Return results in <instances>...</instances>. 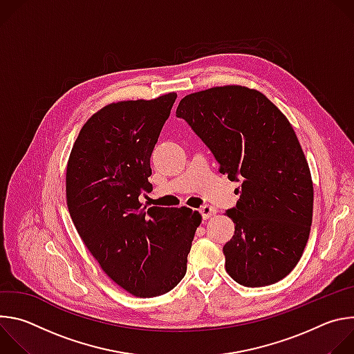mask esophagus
Segmentation results:
<instances>
[{
    "label": "esophagus",
    "mask_w": 354,
    "mask_h": 354,
    "mask_svg": "<svg viewBox=\"0 0 354 354\" xmlns=\"http://www.w3.org/2000/svg\"><path fill=\"white\" fill-rule=\"evenodd\" d=\"M198 212H200L201 217H203V220H207L209 217H212V216H214V214L217 213V212H216V209H214V207H212V206H209V205L201 206V207L198 209Z\"/></svg>",
    "instance_id": "obj_1"
}]
</instances>
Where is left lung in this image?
<instances>
[{"label":"left lung","instance_id":"8db88e82","mask_svg":"<svg viewBox=\"0 0 354 354\" xmlns=\"http://www.w3.org/2000/svg\"><path fill=\"white\" fill-rule=\"evenodd\" d=\"M176 116L213 153L220 172L241 182L227 210L235 232L225 270L245 287L284 279L307 245L314 206L308 162L287 118L259 91L239 85L186 95Z\"/></svg>","mask_w":354,"mask_h":354}]
</instances>
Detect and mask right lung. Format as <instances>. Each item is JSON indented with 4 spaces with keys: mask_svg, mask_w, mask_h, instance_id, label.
<instances>
[{
    "mask_svg": "<svg viewBox=\"0 0 354 354\" xmlns=\"http://www.w3.org/2000/svg\"><path fill=\"white\" fill-rule=\"evenodd\" d=\"M175 99L171 92L102 108L82 126L67 164V206L81 239L118 286L141 298L183 279L201 223L187 207L147 209L138 200Z\"/></svg>",
    "mask_w": 354,
    "mask_h": 354,
    "instance_id": "right-lung-1",
    "label": "right lung"
}]
</instances>
